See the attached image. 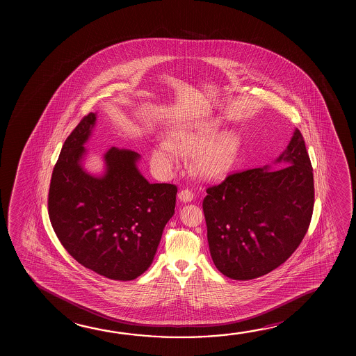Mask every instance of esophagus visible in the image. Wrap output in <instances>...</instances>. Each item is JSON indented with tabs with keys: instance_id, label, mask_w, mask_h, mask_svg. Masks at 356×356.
<instances>
[{
	"instance_id": "esophagus-1",
	"label": "esophagus",
	"mask_w": 356,
	"mask_h": 356,
	"mask_svg": "<svg viewBox=\"0 0 356 356\" xmlns=\"http://www.w3.org/2000/svg\"><path fill=\"white\" fill-rule=\"evenodd\" d=\"M177 197L182 202H190V201H193V193L190 191L188 188H184V190H181L180 193H177Z\"/></svg>"
}]
</instances>
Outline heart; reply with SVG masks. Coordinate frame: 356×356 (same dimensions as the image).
<instances>
[{
  "label": "heart",
  "instance_id": "1",
  "mask_svg": "<svg viewBox=\"0 0 356 356\" xmlns=\"http://www.w3.org/2000/svg\"><path fill=\"white\" fill-rule=\"evenodd\" d=\"M222 122L218 118H210L197 128L180 135L172 149L182 155H193L195 171L206 179H217L225 175L238 158L242 140L236 131H223L220 134ZM170 146L160 145L152 150L154 165L163 171L174 169L177 155Z\"/></svg>",
  "mask_w": 356,
  "mask_h": 356
}]
</instances>
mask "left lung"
I'll return each instance as SVG.
<instances>
[{"label":"left lung","instance_id":"8db88e82","mask_svg":"<svg viewBox=\"0 0 356 356\" xmlns=\"http://www.w3.org/2000/svg\"><path fill=\"white\" fill-rule=\"evenodd\" d=\"M277 163L284 166L232 172L206 190L202 209L211 257L228 278L269 273L294 253L308 231L314 179L298 129Z\"/></svg>","mask_w":356,"mask_h":356}]
</instances>
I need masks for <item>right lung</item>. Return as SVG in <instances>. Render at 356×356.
<instances>
[{
  "label": "right lung",
  "instance_id": "add662e5",
  "mask_svg": "<svg viewBox=\"0 0 356 356\" xmlns=\"http://www.w3.org/2000/svg\"><path fill=\"white\" fill-rule=\"evenodd\" d=\"M95 118L89 113L65 139L51 177L48 215L60 243L83 267L109 280H135L152 263L175 212L177 187L147 182L136 168L139 154L115 146L104 155V175L87 174L83 145Z\"/></svg>",
  "mask_w": 356,
  "mask_h": 356
}]
</instances>
